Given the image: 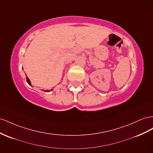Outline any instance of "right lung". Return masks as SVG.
Instances as JSON below:
<instances>
[{
	"label": "right lung",
	"instance_id": "right-lung-1",
	"mask_svg": "<svg viewBox=\"0 0 153 153\" xmlns=\"http://www.w3.org/2000/svg\"><path fill=\"white\" fill-rule=\"evenodd\" d=\"M26 80H27V84L30 85H31V86H32V85H31V81H30V80L29 79V78L27 76V75H26ZM53 89H51V90H44V89H42V91H44V92H50V91H53Z\"/></svg>",
	"mask_w": 153,
	"mask_h": 153
}]
</instances>
